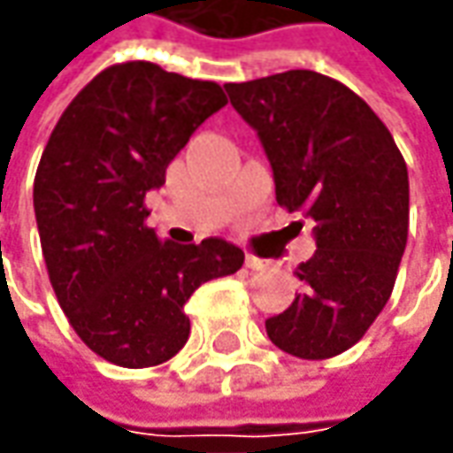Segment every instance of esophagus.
I'll return each mask as SVG.
<instances>
[{
    "label": "esophagus",
    "mask_w": 453,
    "mask_h": 453,
    "mask_svg": "<svg viewBox=\"0 0 453 453\" xmlns=\"http://www.w3.org/2000/svg\"><path fill=\"white\" fill-rule=\"evenodd\" d=\"M265 265H267V263L263 260V257H257V255H250V252L245 255V267H248V270H263Z\"/></svg>",
    "instance_id": "obj_1"
}]
</instances>
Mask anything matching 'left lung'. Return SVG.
I'll return each instance as SVG.
<instances>
[{
	"mask_svg": "<svg viewBox=\"0 0 453 453\" xmlns=\"http://www.w3.org/2000/svg\"><path fill=\"white\" fill-rule=\"evenodd\" d=\"M226 91L265 149L280 205L315 223L300 292L267 319V337L300 359L342 355L395 288L409 233L407 163L380 116L330 76L292 69Z\"/></svg>",
	"mask_w": 453,
	"mask_h": 453,
	"instance_id": "1",
	"label": "left lung"
}]
</instances>
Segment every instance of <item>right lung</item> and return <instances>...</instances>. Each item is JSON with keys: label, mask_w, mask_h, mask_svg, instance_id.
Here are the masks:
<instances>
[{"label": "right lung", "mask_w": 453, "mask_h": 453, "mask_svg": "<svg viewBox=\"0 0 453 453\" xmlns=\"http://www.w3.org/2000/svg\"><path fill=\"white\" fill-rule=\"evenodd\" d=\"M226 104L215 81L126 61L94 76L49 136L34 178L46 270L76 334L106 362L141 369L178 355L190 295L242 267V250L223 238L158 240L143 205Z\"/></svg>", "instance_id": "obj_1"}]
</instances>
